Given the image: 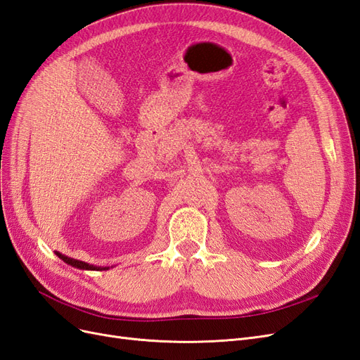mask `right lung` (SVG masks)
I'll return each instance as SVG.
<instances>
[{
    "label": "right lung",
    "instance_id": "add662e5",
    "mask_svg": "<svg viewBox=\"0 0 360 360\" xmlns=\"http://www.w3.org/2000/svg\"><path fill=\"white\" fill-rule=\"evenodd\" d=\"M64 263L70 264L72 267H76V269H82V270H108V267H97V266H91L89 263H85V261H79V259H75V258H69L66 255H63L60 252H56Z\"/></svg>",
    "mask_w": 360,
    "mask_h": 360
}]
</instances>
